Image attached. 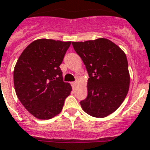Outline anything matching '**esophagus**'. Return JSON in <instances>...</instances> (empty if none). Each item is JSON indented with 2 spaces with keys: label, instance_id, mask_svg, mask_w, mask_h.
<instances>
[{
  "label": "esophagus",
  "instance_id": "obj_1",
  "mask_svg": "<svg viewBox=\"0 0 150 150\" xmlns=\"http://www.w3.org/2000/svg\"><path fill=\"white\" fill-rule=\"evenodd\" d=\"M76 85H77V82H72L71 83V86H73V87H75Z\"/></svg>",
  "mask_w": 150,
  "mask_h": 150
}]
</instances>
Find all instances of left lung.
I'll return each instance as SVG.
<instances>
[{
  "label": "left lung",
  "instance_id": "1",
  "mask_svg": "<svg viewBox=\"0 0 150 150\" xmlns=\"http://www.w3.org/2000/svg\"><path fill=\"white\" fill-rule=\"evenodd\" d=\"M89 75L87 97L80 105L95 117L108 116L121 106L129 87L128 62L125 52L110 40L72 42Z\"/></svg>",
  "mask_w": 150,
  "mask_h": 150
}]
</instances>
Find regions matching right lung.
<instances>
[{"label": "right lung", "mask_w": 150, "mask_h": 150, "mask_svg": "<svg viewBox=\"0 0 150 150\" xmlns=\"http://www.w3.org/2000/svg\"><path fill=\"white\" fill-rule=\"evenodd\" d=\"M71 41L39 39L20 55L13 71L15 91L31 115L45 120L61 112L72 91L63 81L60 64Z\"/></svg>", "instance_id": "add662e5"}]
</instances>
